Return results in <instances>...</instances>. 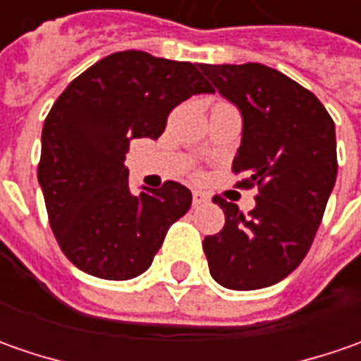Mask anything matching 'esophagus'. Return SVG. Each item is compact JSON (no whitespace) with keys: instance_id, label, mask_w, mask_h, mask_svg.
<instances>
[{"instance_id":"1","label":"esophagus","mask_w":361,"mask_h":361,"mask_svg":"<svg viewBox=\"0 0 361 361\" xmlns=\"http://www.w3.org/2000/svg\"><path fill=\"white\" fill-rule=\"evenodd\" d=\"M207 202H209V199H207L202 192H199V190H197V192H192V207H195V209H197V207H202V204H207Z\"/></svg>"}]
</instances>
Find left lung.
<instances>
[{"mask_svg":"<svg viewBox=\"0 0 361 361\" xmlns=\"http://www.w3.org/2000/svg\"><path fill=\"white\" fill-rule=\"evenodd\" d=\"M239 108L243 138L233 173L259 188L255 209L215 197L225 227L202 241L216 283L251 291L285 279L307 255L338 176L336 124L315 94L263 63H201Z\"/></svg>","mask_w":361,"mask_h":361,"instance_id":"left-lung-1","label":"left lung"}]
</instances>
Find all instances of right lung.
Listing matches in <instances>:
<instances>
[{
  "instance_id": "add662e5",
  "label": "right lung",
  "mask_w": 361,
  "mask_h": 361,
  "mask_svg": "<svg viewBox=\"0 0 361 361\" xmlns=\"http://www.w3.org/2000/svg\"><path fill=\"white\" fill-rule=\"evenodd\" d=\"M201 63L126 49L82 72L42 130L37 180L56 241L78 269L124 281L145 273L192 195L180 183L132 195L124 159L132 138L157 140L174 106L211 94Z\"/></svg>"
}]
</instances>
